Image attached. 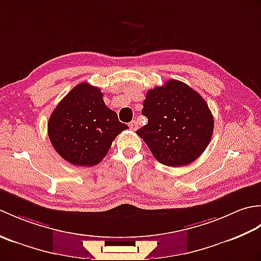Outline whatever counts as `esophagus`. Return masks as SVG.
Returning <instances> with one entry per match:
<instances>
[{
	"label": "esophagus",
	"instance_id": "1",
	"mask_svg": "<svg viewBox=\"0 0 261 261\" xmlns=\"http://www.w3.org/2000/svg\"><path fill=\"white\" fill-rule=\"evenodd\" d=\"M129 126H130V129H131L132 131H136V130L138 129V124H137V122H135V121L130 122V123H129Z\"/></svg>",
	"mask_w": 261,
	"mask_h": 261
}]
</instances>
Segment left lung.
Returning a JSON list of instances; mask_svg holds the SVG:
<instances>
[{"mask_svg":"<svg viewBox=\"0 0 261 261\" xmlns=\"http://www.w3.org/2000/svg\"><path fill=\"white\" fill-rule=\"evenodd\" d=\"M142 114L148 123L137 135L153 157L170 167L196 160L208 146L214 120L207 103L185 83L170 80L147 92Z\"/></svg>","mask_w":261,"mask_h":261,"instance_id":"8db88e82","label":"left lung"}]
</instances>
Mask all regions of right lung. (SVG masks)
<instances>
[{"label": "right lung", "mask_w": 261, "mask_h": 261, "mask_svg": "<svg viewBox=\"0 0 261 261\" xmlns=\"http://www.w3.org/2000/svg\"><path fill=\"white\" fill-rule=\"evenodd\" d=\"M127 129L103 101L98 87L76 85L54 110L48 136L59 156L75 166H95L107 156L115 137Z\"/></svg>", "instance_id": "add662e5"}]
</instances>
